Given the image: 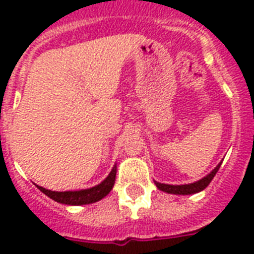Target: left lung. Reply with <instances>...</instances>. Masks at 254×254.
<instances>
[{
	"instance_id": "left-lung-1",
	"label": "left lung",
	"mask_w": 254,
	"mask_h": 254,
	"mask_svg": "<svg viewBox=\"0 0 254 254\" xmlns=\"http://www.w3.org/2000/svg\"><path fill=\"white\" fill-rule=\"evenodd\" d=\"M221 162H223V161H221ZM221 162L219 163L211 173L207 174L204 178H201V179H199L197 182H193V183H189V185H166V183H159V182L157 181H154V183L155 186H157V189L163 191V192L174 193V195H192V193L203 191V190L211 183L213 177L216 175V173L219 171V169H220Z\"/></svg>"
}]
</instances>
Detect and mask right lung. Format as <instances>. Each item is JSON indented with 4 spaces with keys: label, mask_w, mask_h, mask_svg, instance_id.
I'll return each instance as SVG.
<instances>
[{
    "label": "right lung",
    "mask_w": 254,
    "mask_h": 254,
    "mask_svg": "<svg viewBox=\"0 0 254 254\" xmlns=\"http://www.w3.org/2000/svg\"><path fill=\"white\" fill-rule=\"evenodd\" d=\"M116 173H117V166H113L111 170V173L101 183L93 186L91 189L79 190V191H51L45 187L35 185L38 189L41 190L42 192L47 195L50 199L62 203V204L68 205H84L91 204V203H96V201L101 200L103 197H105L108 193L111 192V190L113 189L116 181Z\"/></svg>",
    "instance_id": "obj_1"
}]
</instances>
